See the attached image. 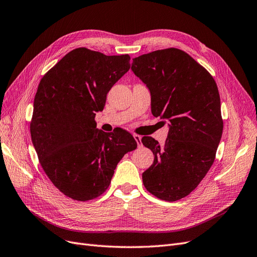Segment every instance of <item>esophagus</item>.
I'll list each match as a JSON object with an SVG mask.
<instances>
[{
  "instance_id": "obj_1",
  "label": "esophagus",
  "mask_w": 257,
  "mask_h": 257,
  "mask_svg": "<svg viewBox=\"0 0 257 257\" xmlns=\"http://www.w3.org/2000/svg\"><path fill=\"white\" fill-rule=\"evenodd\" d=\"M134 138H135V140L137 141L138 146H139V147H142V141H141V140H142V138H141L140 136H138V135H135V136H134Z\"/></svg>"
}]
</instances>
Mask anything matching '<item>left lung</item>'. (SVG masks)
Returning a JSON list of instances; mask_svg holds the SVG:
<instances>
[{"mask_svg": "<svg viewBox=\"0 0 257 257\" xmlns=\"http://www.w3.org/2000/svg\"><path fill=\"white\" fill-rule=\"evenodd\" d=\"M131 70L150 91L151 113L168 120L163 145L142 139L154 153L143 173L147 191L161 200L191 194L214 163L222 136L220 96L216 81L187 53L170 47L137 57Z\"/></svg>", "mask_w": 257, "mask_h": 257, "instance_id": "8db88e82", "label": "left lung"}]
</instances>
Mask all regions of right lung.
I'll return each mask as SVG.
<instances>
[{
  "mask_svg": "<svg viewBox=\"0 0 257 257\" xmlns=\"http://www.w3.org/2000/svg\"><path fill=\"white\" fill-rule=\"evenodd\" d=\"M130 56H107L85 47L66 54L40 80L34 99L31 136L46 176L77 201L99 197L117 163L138 147L121 128L107 135L95 115L107 94L130 69Z\"/></svg>",
  "mask_w": 257,
  "mask_h": 257,
  "instance_id": "obj_1",
  "label": "right lung"
}]
</instances>
